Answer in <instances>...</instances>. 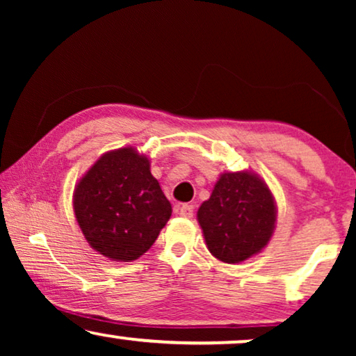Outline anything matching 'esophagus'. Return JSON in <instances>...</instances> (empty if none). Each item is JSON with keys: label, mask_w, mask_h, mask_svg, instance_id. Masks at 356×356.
<instances>
[{"label": "esophagus", "mask_w": 356, "mask_h": 356, "mask_svg": "<svg viewBox=\"0 0 356 356\" xmlns=\"http://www.w3.org/2000/svg\"><path fill=\"white\" fill-rule=\"evenodd\" d=\"M178 213L184 218H191L193 213H194V207L189 206V204H183V206H179Z\"/></svg>", "instance_id": "1"}]
</instances>
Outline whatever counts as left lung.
Instances as JSON below:
<instances>
[{
    "instance_id": "8db88e82",
    "label": "left lung",
    "mask_w": 356,
    "mask_h": 356,
    "mask_svg": "<svg viewBox=\"0 0 356 356\" xmlns=\"http://www.w3.org/2000/svg\"><path fill=\"white\" fill-rule=\"evenodd\" d=\"M209 251L235 264L254 256L269 243L275 204L267 184L248 172L223 173L211 197L197 211Z\"/></svg>"
}]
</instances>
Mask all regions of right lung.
I'll list each match as a JSON object with an SVG mask.
<instances>
[{
    "label": "right lung",
    "instance_id": "right-lung-1",
    "mask_svg": "<svg viewBox=\"0 0 356 356\" xmlns=\"http://www.w3.org/2000/svg\"><path fill=\"white\" fill-rule=\"evenodd\" d=\"M77 223L89 245L113 261H134L157 240L172 204L133 147L105 154L74 189Z\"/></svg>",
    "mask_w": 356,
    "mask_h": 356
}]
</instances>
